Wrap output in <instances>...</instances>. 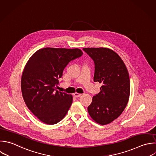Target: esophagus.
I'll return each instance as SVG.
<instances>
[{"label": "esophagus", "instance_id": "1", "mask_svg": "<svg viewBox=\"0 0 156 156\" xmlns=\"http://www.w3.org/2000/svg\"><path fill=\"white\" fill-rule=\"evenodd\" d=\"M81 95H82V94H80V93H75L74 94V96L75 98H79V97H80Z\"/></svg>", "mask_w": 156, "mask_h": 156}]
</instances>
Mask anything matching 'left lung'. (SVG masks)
I'll return each instance as SVG.
<instances>
[{
	"instance_id": "left-lung-1",
	"label": "left lung",
	"mask_w": 156,
	"mask_h": 156,
	"mask_svg": "<svg viewBox=\"0 0 156 156\" xmlns=\"http://www.w3.org/2000/svg\"><path fill=\"white\" fill-rule=\"evenodd\" d=\"M94 63V82L102 85L95 94L88 112L96 122L105 125L116 119L123 112L130 94L127 69L120 57L107 48H83Z\"/></svg>"
}]
</instances>
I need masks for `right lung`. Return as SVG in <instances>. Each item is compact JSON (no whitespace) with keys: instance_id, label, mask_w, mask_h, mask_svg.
<instances>
[{"instance_id":"obj_1","label":"right lung","mask_w":156,"mask_h":156,"mask_svg":"<svg viewBox=\"0 0 156 156\" xmlns=\"http://www.w3.org/2000/svg\"><path fill=\"white\" fill-rule=\"evenodd\" d=\"M83 54L79 49L46 48L35 52L24 69L22 94L29 109L48 124L60 122L66 115L73 96L56 90L68 64Z\"/></svg>"}]
</instances>
